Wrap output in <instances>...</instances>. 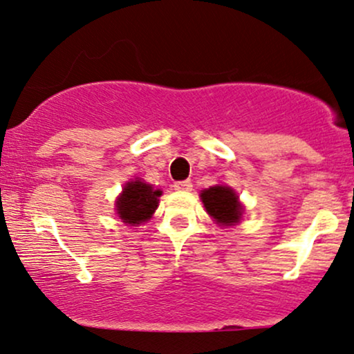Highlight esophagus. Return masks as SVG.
Listing matches in <instances>:
<instances>
[{
	"label": "esophagus",
	"instance_id": "esophagus-1",
	"mask_svg": "<svg viewBox=\"0 0 354 354\" xmlns=\"http://www.w3.org/2000/svg\"><path fill=\"white\" fill-rule=\"evenodd\" d=\"M174 189L178 191H189L191 188H193V183H191L189 180H185V181H176L173 185Z\"/></svg>",
	"mask_w": 354,
	"mask_h": 354
}]
</instances>
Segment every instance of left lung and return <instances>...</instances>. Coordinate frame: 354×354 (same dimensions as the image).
<instances>
[{
    "label": "left lung",
    "mask_w": 354,
    "mask_h": 354,
    "mask_svg": "<svg viewBox=\"0 0 354 354\" xmlns=\"http://www.w3.org/2000/svg\"><path fill=\"white\" fill-rule=\"evenodd\" d=\"M203 205L219 225H233L241 218L243 206L238 201L236 193L228 186H213L201 193Z\"/></svg>",
    "instance_id": "left-lung-1"
}]
</instances>
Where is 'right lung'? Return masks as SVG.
I'll use <instances>...</instances> for the list:
<instances>
[{
    "mask_svg": "<svg viewBox=\"0 0 354 354\" xmlns=\"http://www.w3.org/2000/svg\"><path fill=\"white\" fill-rule=\"evenodd\" d=\"M160 189H153L151 185L136 180L124 186L123 193L116 201V211L120 218L128 225L135 226L148 221L158 208Z\"/></svg>",
    "mask_w": 354,
    "mask_h": 354,
    "instance_id": "1",
    "label": "right lung"
}]
</instances>
